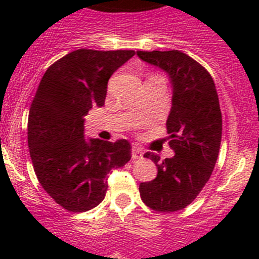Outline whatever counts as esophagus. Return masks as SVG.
I'll return each mask as SVG.
<instances>
[{
	"label": "esophagus",
	"mask_w": 259,
	"mask_h": 259,
	"mask_svg": "<svg viewBox=\"0 0 259 259\" xmlns=\"http://www.w3.org/2000/svg\"><path fill=\"white\" fill-rule=\"evenodd\" d=\"M132 159H139V158L143 157V150H141V148H139V146H132Z\"/></svg>",
	"instance_id": "1"
}]
</instances>
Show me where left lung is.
<instances>
[{"instance_id": "1", "label": "left lung", "mask_w": 259, "mask_h": 259, "mask_svg": "<svg viewBox=\"0 0 259 259\" xmlns=\"http://www.w3.org/2000/svg\"><path fill=\"white\" fill-rule=\"evenodd\" d=\"M139 58L161 68L172 85V105L167 134L175 155L146 153L158 168L157 178L140 183L146 206L157 211H178L197 197L209 182L222 139V113L212 77L198 62L180 50L137 52Z\"/></svg>"}]
</instances>
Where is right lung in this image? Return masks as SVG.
Wrapping results in <instances>:
<instances>
[{
    "mask_svg": "<svg viewBox=\"0 0 259 259\" xmlns=\"http://www.w3.org/2000/svg\"><path fill=\"white\" fill-rule=\"evenodd\" d=\"M134 56V50H75L41 79L29 109V154L42 188L68 211L101 203L107 174L131 159L127 140H87L84 116L105 104L110 76Z\"/></svg>",
    "mask_w": 259,
    "mask_h": 259,
    "instance_id": "obj_1",
    "label": "right lung"
}]
</instances>
